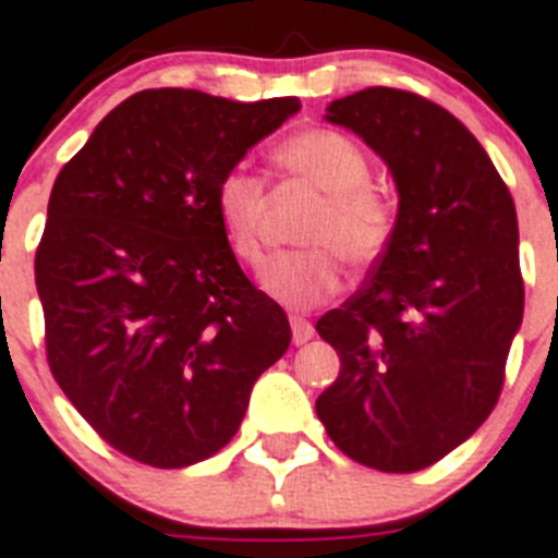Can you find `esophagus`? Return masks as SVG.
Wrapping results in <instances>:
<instances>
[{
  "mask_svg": "<svg viewBox=\"0 0 558 558\" xmlns=\"http://www.w3.org/2000/svg\"><path fill=\"white\" fill-rule=\"evenodd\" d=\"M292 340H294V345H303V343H308V340H312V337H315V326H312V323L306 320V317H292Z\"/></svg>",
  "mask_w": 558,
  "mask_h": 558,
  "instance_id": "34e87169",
  "label": "esophagus"
}]
</instances>
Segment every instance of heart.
I'll use <instances>...</instances> for the list:
<instances>
[{"instance_id": "obj_1", "label": "heart", "mask_w": 558, "mask_h": 558, "mask_svg": "<svg viewBox=\"0 0 558 558\" xmlns=\"http://www.w3.org/2000/svg\"><path fill=\"white\" fill-rule=\"evenodd\" d=\"M283 172L323 192V204L312 213L303 243L308 250L271 257L260 271V287L283 308L303 312L329 301L340 289V256L351 266L380 260L395 235V209L383 192L374 190L372 161L357 142L335 130H306L275 149ZM266 209L264 178L246 163L229 167L215 184V215L227 250L238 264L260 260V221ZM338 251L335 253L333 250Z\"/></svg>"}]
</instances>
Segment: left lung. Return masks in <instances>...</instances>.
Segmentation results:
<instances>
[{
	"label": "left lung",
	"mask_w": 558,
	"mask_h": 558,
	"mask_svg": "<svg viewBox=\"0 0 558 558\" xmlns=\"http://www.w3.org/2000/svg\"><path fill=\"white\" fill-rule=\"evenodd\" d=\"M326 121L386 161L400 204L366 287L317 320L340 374L315 409L345 457L411 474L499 400L525 308L517 207L482 144L428 98L368 87L331 101Z\"/></svg>",
	"instance_id": "8db88e82"
}]
</instances>
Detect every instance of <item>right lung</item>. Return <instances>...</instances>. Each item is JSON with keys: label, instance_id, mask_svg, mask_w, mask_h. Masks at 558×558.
I'll use <instances>...</instances> for the list:
<instances>
[{"label": "right lung", "instance_id": "add662e5", "mask_svg": "<svg viewBox=\"0 0 558 558\" xmlns=\"http://www.w3.org/2000/svg\"><path fill=\"white\" fill-rule=\"evenodd\" d=\"M298 110L292 96L142 90L56 178L36 250L50 372L130 460L186 468L221 451L289 349L287 312L227 250L215 184Z\"/></svg>", "mask_w": 558, "mask_h": 558}]
</instances>
